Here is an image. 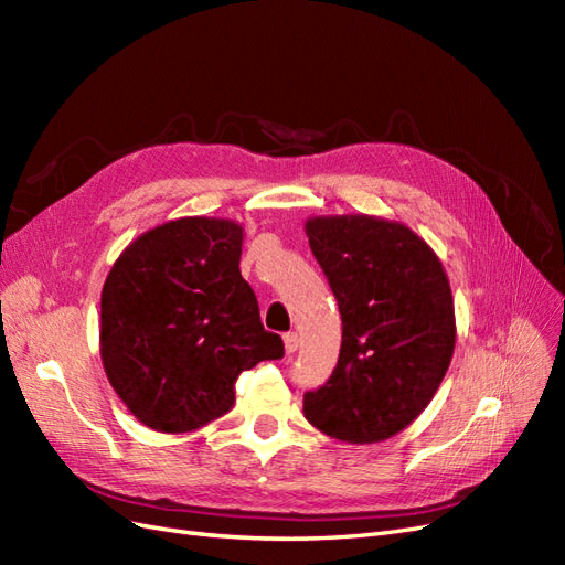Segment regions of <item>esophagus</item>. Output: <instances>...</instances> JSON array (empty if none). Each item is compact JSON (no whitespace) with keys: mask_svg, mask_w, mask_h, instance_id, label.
Returning <instances> with one entry per match:
<instances>
[{"mask_svg":"<svg viewBox=\"0 0 565 565\" xmlns=\"http://www.w3.org/2000/svg\"><path fill=\"white\" fill-rule=\"evenodd\" d=\"M299 344H301V339H299L297 332H287L285 334V351L287 353H295L299 349Z\"/></svg>","mask_w":565,"mask_h":565,"instance_id":"1","label":"esophagus"}]
</instances>
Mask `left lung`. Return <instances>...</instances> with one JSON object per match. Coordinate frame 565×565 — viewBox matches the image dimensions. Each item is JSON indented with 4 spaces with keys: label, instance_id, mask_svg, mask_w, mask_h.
<instances>
[{
    "label": "left lung",
    "instance_id": "1",
    "mask_svg": "<svg viewBox=\"0 0 565 565\" xmlns=\"http://www.w3.org/2000/svg\"><path fill=\"white\" fill-rule=\"evenodd\" d=\"M341 313V351L303 415L332 438L380 443L431 403L455 351V303L436 252L398 221L367 214L306 221Z\"/></svg>",
    "mask_w": 565,
    "mask_h": 565
}]
</instances>
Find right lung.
I'll return each mask as SVG.
<instances>
[{
  "label": "right lung",
  "instance_id": "obj_1",
  "mask_svg": "<svg viewBox=\"0 0 565 565\" xmlns=\"http://www.w3.org/2000/svg\"><path fill=\"white\" fill-rule=\"evenodd\" d=\"M243 226L183 216L119 254L100 292V361L141 424L195 431L226 415L235 380L285 355L241 276Z\"/></svg>",
  "mask_w": 565,
  "mask_h": 565
}]
</instances>
